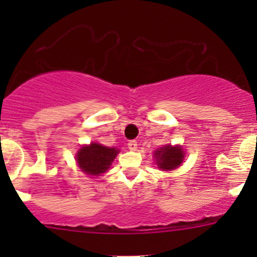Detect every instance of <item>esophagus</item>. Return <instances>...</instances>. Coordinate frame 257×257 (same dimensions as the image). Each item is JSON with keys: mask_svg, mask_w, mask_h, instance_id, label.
Here are the masks:
<instances>
[{"mask_svg": "<svg viewBox=\"0 0 257 257\" xmlns=\"http://www.w3.org/2000/svg\"><path fill=\"white\" fill-rule=\"evenodd\" d=\"M128 148H129V150H132V152H136L137 148H138V143H137L136 141H131L128 143Z\"/></svg>", "mask_w": 257, "mask_h": 257, "instance_id": "esophagus-1", "label": "esophagus"}]
</instances>
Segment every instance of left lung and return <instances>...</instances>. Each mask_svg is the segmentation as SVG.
<instances>
[{
    "instance_id": "left-lung-1",
    "label": "left lung",
    "mask_w": 257,
    "mask_h": 257,
    "mask_svg": "<svg viewBox=\"0 0 257 257\" xmlns=\"http://www.w3.org/2000/svg\"><path fill=\"white\" fill-rule=\"evenodd\" d=\"M183 148L180 145H165L155 150L154 158L158 168L162 170H174L183 163L185 158Z\"/></svg>"
}]
</instances>
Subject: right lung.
<instances>
[{"label": "right lung", "instance_id": "obj_1", "mask_svg": "<svg viewBox=\"0 0 257 257\" xmlns=\"http://www.w3.org/2000/svg\"><path fill=\"white\" fill-rule=\"evenodd\" d=\"M118 153L119 150L115 148L90 143L80 148L76 155V160L80 172L92 177H99L109 169Z\"/></svg>", "mask_w": 257, "mask_h": 257}]
</instances>
